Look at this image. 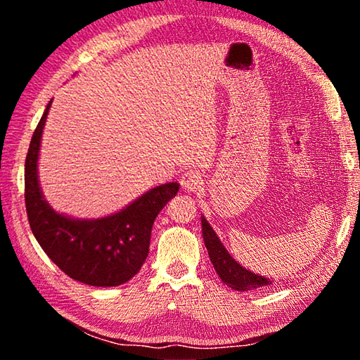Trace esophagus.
Returning <instances> with one entry per match:
<instances>
[{"mask_svg": "<svg viewBox=\"0 0 360 360\" xmlns=\"http://www.w3.org/2000/svg\"><path fill=\"white\" fill-rule=\"evenodd\" d=\"M181 187L187 192H198L203 187V176L198 172H186L181 176Z\"/></svg>", "mask_w": 360, "mask_h": 360, "instance_id": "34e87169", "label": "esophagus"}]
</instances>
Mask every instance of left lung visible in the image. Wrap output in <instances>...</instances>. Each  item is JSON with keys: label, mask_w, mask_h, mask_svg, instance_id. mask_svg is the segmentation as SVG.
I'll return each instance as SVG.
<instances>
[{"label": "left lung", "mask_w": 360, "mask_h": 360, "mask_svg": "<svg viewBox=\"0 0 360 360\" xmlns=\"http://www.w3.org/2000/svg\"><path fill=\"white\" fill-rule=\"evenodd\" d=\"M202 231H203V240L205 246L208 249L210 260L214 265V270L217 275L221 276L222 281L229 285V288L235 290H254L259 288H265L270 285L271 281L264 276L255 275V273L246 270L245 266H241L231 255L229 254L227 249L219 240L216 231L212 230L208 221L202 216Z\"/></svg>", "instance_id": "left-lung-1"}]
</instances>
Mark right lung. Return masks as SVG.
<instances>
[{"mask_svg":"<svg viewBox=\"0 0 360 360\" xmlns=\"http://www.w3.org/2000/svg\"><path fill=\"white\" fill-rule=\"evenodd\" d=\"M51 103L32 136L25 160V206L30 227L53 264L79 283L112 288L136 275L149 254L158 212L176 197L178 182L146 192L119 212L101 219H72L53 211L38 181L41 136Z\"/></svg>","mask_w":360,"mask_h":360,"instance_id":"right-lung-1","label":"right lung"}]
</instances>
